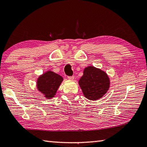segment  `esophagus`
Segmentation results:
<instances>
[{
	"label": "esophagus",
	"mask_w": 147,
	"mask_h": 147,
	"mask_svg": "<svg viewBox=\"0 0 147 147\" xmlns=\"http://www.w3.org/2000/svg\"><path fill=\"white\" fill-rule=\"evenodd\" d=\"M68 79L70 80H73L74 78V76H67Z\"/></svg>",
	"instance_id": "esophagus-1"
}]
</instances>
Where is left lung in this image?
<instances>
[{"label":"left lung","instance_id":"obj_1","mask_svg":"<svg viewBox=\"0 0 147 147\" xmlns=\"http://www.w3.org/2000/svg\"><path fill=\"white\" fill-rule=\"evenodd\" d=\"M79 85L86 98L97 100L106 93L110 87V80L104 71L90 66L85 69Z\"/></svg>","mask_w":147,"mask_h":147}]
</instances>
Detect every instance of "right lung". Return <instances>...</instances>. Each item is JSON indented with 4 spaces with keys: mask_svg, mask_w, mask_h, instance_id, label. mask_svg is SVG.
I'll return each mask as SVG.
<instances>
[{
    "mask_svg": "<svg viewBox=\"0 0 147 147\" xmlns=\"http://www.w3.org/2000/svg\"><path fill=\"white\" fill-rule=\"evenodd\" d=\"M63 78L59 74L51 71H47L37 80V88L47 98H51L56 94Z\"/></svg>",
    "mask_w": 147,
    "mask_h": 147,
    "instance_id": "obj_1",
    "label": "right lung"
}]
</instances>
